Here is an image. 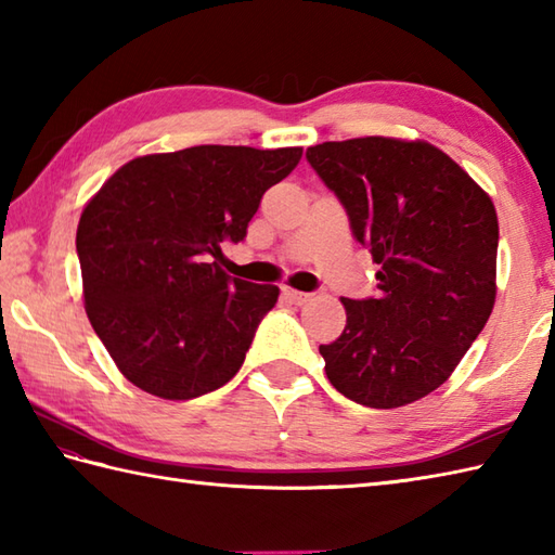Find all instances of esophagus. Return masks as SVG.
Segmentation results:
<instances>
[{"mask_svg": "<svg viewBox=\"0 0 555 555\" xmlns=\"http://www.w3.org/2000/svg\"><path fill=\"white\" fill-rule=\"evenodd\" d=\"M281 296H284L291 305H302V302H308V300H310V293H302V291L288 288V286L281 288Z\"/></svg>", "mask_w": 555, "mask_h": 555, "instance_id": "esophagus-1", "label": "esophagus"}]
</instances>
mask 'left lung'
Returning <instances> with one entry per match:
<instances>
[{"mask_svg": "<svg viewBox=\"0 0 555 555\" xmlns=\"http://www.w3.org/2000/svg\"><path fill=\"white\" fill-rule=\"evenodd\" d=\"M382 269L376 296L346 305L320 346L328 382L367 408H400L439 388L496 300L499 219L491 197L429 143L352 138L305 152Z\"/></svg>", "mask_w": 555, "mask_h": 555, "instance_id": "8db88e82", "label": "left lung"}]
</instances>
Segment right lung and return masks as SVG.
<instances>
[{"label":"right lung","instance_id":"1","mask_svg":"<svg viewBox=\"0 0 555 555\" xmlns=\"http://www.w3.org/2000/svg\"><path fill=\"white\" fill-rule=\"evenodd\" d=\"M300 157L302 147L243 145L138 157L82 209L86 312L128 382L191 400L241 370L279 288L233 279L217 259L223 243L245 238L262 195Z\"/></svg>","mask_w":555,"mask_h":555}]
</instances>
